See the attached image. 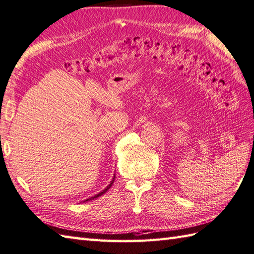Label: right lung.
<instances>
[{"instance_id":"right-lung-1","label":"right lung","mask_w":254,"mask_h":254,"mask_svg":"<svg viewBox=\"0 0 254 254\" xmlns=\"http://www.w3.org/2000/svg\"><path fill=\"white\" fill-rule=\"evenodd\" d=\"M115 178H116V176H113V178H112V180L110 181V183H109V186H107V188L106 189H104V190H102L101 192H99L98 194H96V195H94V196H91V197H89V198H87L86 199V201H84V202H87V201H91V199H95V198H97V197H99L100 195H102V194L104 193H106L108 190H109L110 189V187L112 186V183L115 182Z\"/></svg>"}]
</instances>
